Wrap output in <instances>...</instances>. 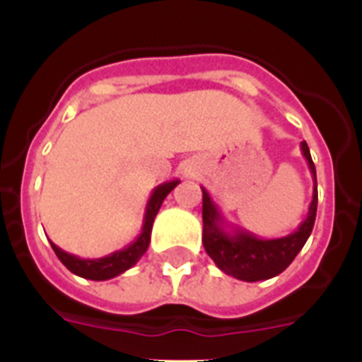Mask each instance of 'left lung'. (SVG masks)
Instances as JSON below:
<instances>
[{"label": "left lung", "instance_id": "8db88e82", "mask_svg": "<svg viewBox=\"0 0 362 362\" xmlns=\"http://www.w3.org/2000/svg\"><path fill=\"white\" fill-rule=\"evenodd\" d=\"M313 179V194L306 219L284 238L261 239L255 233L232 225L221 214L206 188L203 190V246L221 272L246 283L272 279L290 267L312 233L317 214V175L306 141H300Z\"/></svg>", "mask_w": 362, "mask_h": 362}]
</instances>
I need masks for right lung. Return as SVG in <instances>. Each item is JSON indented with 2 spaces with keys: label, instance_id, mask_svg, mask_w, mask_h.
<instances>
[{
  "label": "right lung",
  "instance_id": "1",
  "mask_svg": "<svg viewBox=\"0 0 362 362\" xmlns=\"http://www.w3.org/2000/svg\"><path fill=\"white\" fill-rule=\"evenodd\" d=\"M177 185L179 179H172V181H166V183H161L159 187L153 188L152 194H150L148 197V203H146L145 216H143L141 233L137 235L136 241H132L129 246L121 248V250L112 252V254L99 259L78 257V255L69 254V252L62 250L57 245L50 243V245H52V250L56 252L57 259H59L72 274H76V276L79 277H85V279L90 281H107L112 279V277L119 276V274L127 272L129 268H132L134 264L143 257V254L148 250L153 219L158 216L165 197L168 196Z\"/></svg>",
  "mask_w": 362,
  "mask_h": 362
}]
</instances>
